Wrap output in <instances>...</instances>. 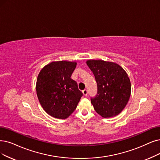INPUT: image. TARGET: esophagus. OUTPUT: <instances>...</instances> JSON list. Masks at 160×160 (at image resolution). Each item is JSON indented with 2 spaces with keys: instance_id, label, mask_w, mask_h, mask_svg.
<instances>
[{
  "instance_id": "esophagus-1",
  "label": "esophagus",
  "mask_w": 160,
  "mask_h": 160,
  "mask_svg": "<svg viewBox=\"0 0 160 160\" xmlns=\"http://www.w3.org/2000/svg\"><path fill=\"white\" fill-rule=\"evenodd\" d=\"M82 93H83V94L85 96H87L88 94V91L87 90V89H85V90L82 91Z\"/></svg>"
}]
</instances>
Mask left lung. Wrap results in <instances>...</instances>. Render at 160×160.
I'll return each mask as SVG.
<instances>
[{"instance_id":"8db88e82","label":"left lung","mask_w":160,"mask_h":160,"mask_svg":"<svg viewBox=\"0 0 160 160\" xmlns=\"http://www.w3.org/2000/svg\"><path fill=\"white\" fill-rule=\"evenodd\" d=\"M87 64L97 83V93L91 97L94 109L103 118L116 116L129 101L131 85L125 70L116 63L91 60Z\"/></svg>"}]
</instances>
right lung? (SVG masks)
Wrapping results in <instances>:
<instances>
[{
  "label": "right lung",
  "instance_id": "right-lung-1",
  "mask_svg": "<svg viewBox=\"0 0 160 160\" xmlns=\"http://www.w3.org/2000/svg\"><path fill=\"white\" fill-rule=\"evenodd\" d=\"M76 65V62H53L44 66L38 75V99L51 116L58 119L68 118L83 95L77 82L71 78Z\"/></svg>",
  "mask_w": 160,
  "mask_h": 160
}]
</instances>
